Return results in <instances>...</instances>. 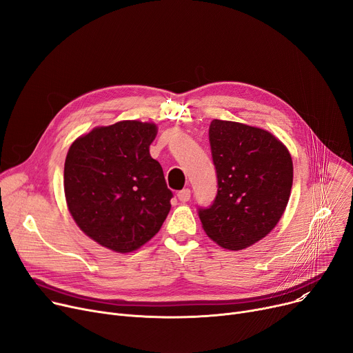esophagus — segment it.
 <instances>
[{
	"label": "esophagus",
	"instance_id": "1",
	"mask_svg": "<svg viewBox=\"0 0 353 353\" xmlns=\"http://www.w3.org/2000/svg\"><path fill=\"white\" fill-rule=\"evenodd\" d=\"M190 196H192L190 189H183V190H180V192L177 193V197H179V200H180L181 203L189 201V200H190Z\"/></svg>",
	"mask_w": 353,
	"mask_h": 353
}]
</instances>
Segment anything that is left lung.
<instances>
[{
  "mask_svg": "<svg viewBox=\"0 0 353 353\" xmlns=\"http://www.w3.org/2000/svg\"><path fill=\"white\" fill-rule=\"evenodd\" d=\"M209 140L217 194L212 206L199 208V217L213 242L242 250L279 223L292 190V157L272 133L236 121L213 120Z\"/></svg>",
  "mask_w": 353,
  "mask_h": 353,
  "instance_id": "8db88e82",
  "label": "left lung"
}]
</instances>
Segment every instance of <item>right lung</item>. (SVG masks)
Returning a JSON list of instances; mask_svg holds the SVG:
<instances>
[{"label":"right lung","mask_w":353,"mask_h":353,"mask_svg":"<svg viewBox=\"0 0 353 353\" xmlns=\"http://www.w3.org/2000/svg\"><path fill=\"white\" fill-rule=\"evenodd\" d=\"M156 134L154 123L124 120L92 128L67 153L68 210L90 239L113 252L141 248L170 212L173 193L148 150Z\"/></svg>","instance_id":"right-lung-1"}]
</instances>
